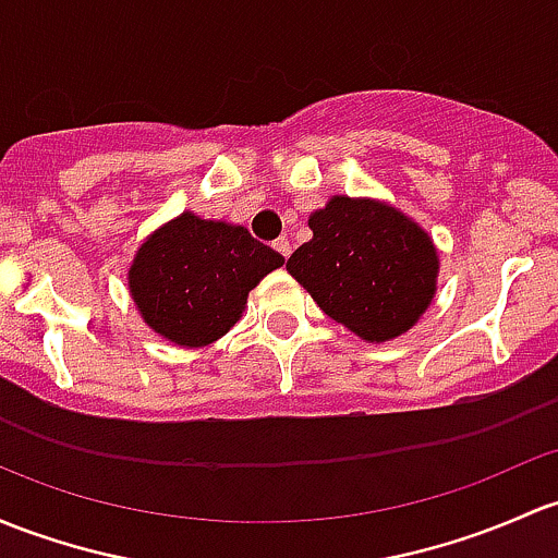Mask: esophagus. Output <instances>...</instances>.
I'll return each instance as SVG.
<instances>
[{
  "mask_svg": "<svg viewBox=\"0 0 558 558\" xmlns=\"http://www.w3.org/2000/svg\"><path fill=\"white\" fill-rule=\"evenodd\" d=\"M275 251H278L280 256H286V259H289V254H291V243H289V238H278L275 240Z\"/></svg>",
  "mask_w": 558,
  "mask_h": 558,
  "instance_id": "esophagus-1",
  "label": "esophagus"
}]
</instances>
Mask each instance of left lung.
Masks as SVG:
<instances>
[{
	"label": "left lung",
	"instance_id": "obj_1",
	"mask_svg": "<svg viewBox=\"0 0 558 558\" xmlns=\"http://www.w3.org/2000/svg\"><path fill=\"white\" fill-rule=\"evenodd\" d=\"M307 225L313 238L286 269L328 318L374 344L417 326L441 267L436 243L417 221L385 201L333 195Z\"/></svg>",
	"mask_w": 558,
	"mask_h": 558
}]
</instances>
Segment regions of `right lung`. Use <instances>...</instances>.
Instances as JSON below:
<instances>
[{"instance_id":"obj_1","label":"right lung","mask_w":558,"mask_h":558,"mask_svg":"<svg viewBox=\"0 0 558 558\" xmlns=\"http://www.w3.org/2000/svg\"><path fill=\"white\" fill-rule=\"evenodd\" d=\"M283 262L245 227L184 210L138 245L128 289L151 331L179 348H208L243 318L248 291Z\"/></svg>"}]
</instances>
